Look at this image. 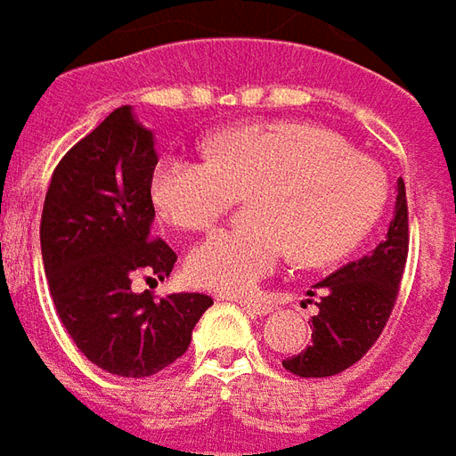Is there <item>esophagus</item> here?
<instances>
[{
	"label": "esophagus",
	"mask_w": 456,
	"mask_h": 456,
	"mask_svg": "<svg viewBox=\"0 0 456 456\" xmlns=\"http://www.w3.org/2000/svg\"><path fill=\"white\" fill-rule=\"evenodd\" d=\"M239 305L244 307L251 315H268L271 313V305L268 303H261V300H237Z\"/></svg>",
	"instance_id": "obj_1"
}]
</instances>
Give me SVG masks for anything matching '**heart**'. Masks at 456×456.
<instances>
[{
  "label": "heart",
  "instance_id": "heart-1",
  "mask_svg": "<svg viewBox=\"0 0 456 456\" xmlns=\"http://www.w3.org/2000/svg\"><path fill=\"white\" fill-rule=\"evenodd\" d=\"M251 222L222 229L190 251L188 273L202 288L247 296L293 248L303 264H332L359 247L386 205V175L369 156L315 124L271 121L227 129L212 159L166 156L153 200L170 224L209 229L239 202Z\"/></svg>",
  "mask_w": 456,
  "mask_h": 456
}]
</instances>
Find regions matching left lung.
I'll return each mask as SVG.
<instances>
[{
  "label": "left lung",
  "instance_id": "8db88e82",
  "mask_svg": "<svg viewBox=\"0 0 456 456\" xmlns=\"http://www.w3.org/2000/svg\"><path fill=\"white\" fill-rule=\"evenodd\" d=\"M408 258V202L398 178L393 219L379 247L369 256L349 261L332 276L307 290L317 296V315L310 320L313 344L283 366L303 379H322L349 369L381 337L398 297Z\"/></svg>",
  "mask_w": 456,
  "mask_h": 456
}]
</instances>
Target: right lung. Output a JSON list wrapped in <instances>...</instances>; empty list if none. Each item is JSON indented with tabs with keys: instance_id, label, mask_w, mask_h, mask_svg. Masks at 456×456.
<instances>
[{
	"instance_id": "1",
	"label": "right lung",
	"mask_w": 456,
	"mask_h": 456,
	"mask_svg": "<svg viewBox=\"0 0 456 456\" xmlns=\"http://www.w3.org/2000/svg\"><path fill=\"white\" fill-rule=\"evenodd\" d=\"M153 131L129 104L114 110L55 166L41 215V256L61 322L104 371L143 379L188 352L212 297L134 293L131 281H163L178 261L153 239Z\"/></svg>"
}]
</instances>
